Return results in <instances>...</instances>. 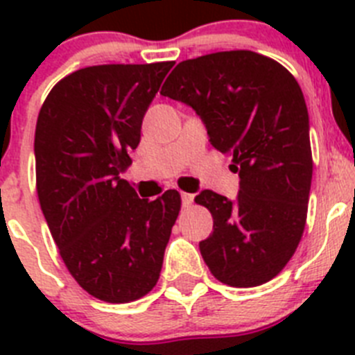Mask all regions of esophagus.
I'll list each match as a JSON object with an SVG mask.
<instances>
[{
	"label": "esophagus",
	"mask_w": 355,
	"mask_h": 355,
	"mask_svg": "<svg viewBox=\"0 0 355 355\" xmlns=\"http://www.w3.org/2000/svg\"><path fill=\"white\" fill-rule=\"evenodd\" d=\"M181 202H183L184 208H188V206H190L193 202V196H192V193L181 192Z\"/></svg>",
	"instance_id": "esophagus-1"
}]
</instances>
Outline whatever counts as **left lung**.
<instances>
[{"instance_id": "1", "label": "left lung", "mask_w": 355, "mask_h": 355, "mask_svg": "<svg viewBox=\"0 0 355 355\" xmlns=\"http://www.w3.org/2000/svg\"><path fill=\"white\" fill-rule=\"evenodd\" d=\"M159 94L199 115L240 175L234 200L211 190L196 197L213 216V233L199 241L209 272L236 288L274 279L299 245L311 190L309 115L297 80L268 56L238 49L181 62Z\"/></svg>"}]
</instances>
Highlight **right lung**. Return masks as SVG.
Here are the masks:
<instances>
[{"instance_id":"1","label":"right lung","mask_w":355,"mask_h":355,"mask_svg":"<svg viewBox=\"0 0 355 355\" xmlns=\"http://www.w3.org/2000/svg\"><path fill=\"white\" fill-rule=\"evenodd\" d=\"M172 62L92 65L46 97L35 130L37 193L67 270L85 291L124 304L158 283L181 197L140 199L122 174Z\"/></svg>"}]
</instances>
